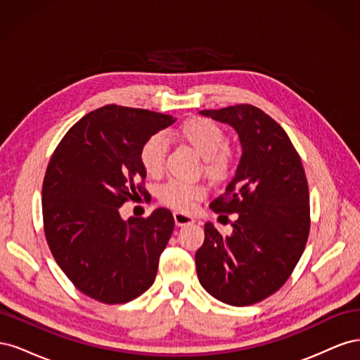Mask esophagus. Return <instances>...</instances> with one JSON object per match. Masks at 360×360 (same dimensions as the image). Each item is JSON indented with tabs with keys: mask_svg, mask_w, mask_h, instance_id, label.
Returning a JSON list of instances; mask_svg holds the SVG:
<instances>
[{
	"mask_svg": "<svg viewBox=\"0 0 360 360\" xmlns=\"http://www.w3.org/2000/svg\"><path fill=\"white\" fill-rule=\"evenodd\" d=\"M174 221H176L177 226H184V225H189L193 222V217L188 213H181V212H176L174 213Z\"/></svg>",
	"mask_w": 360,
	"mask_h": 360,
	"instance_id": "esophagus-1",
	"label": "esophagus"
}]
</instances>
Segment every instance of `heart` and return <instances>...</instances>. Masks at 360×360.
Listing matches in <instances>:
<instances>
[{"label":"heart","mask_w":360,"mask_h":360,"mask_svg":"<svg viewBox=\"0 0 360 360\" xmlns=\"http://www.w3.org/2000/svg\"><path fill=\"white\" fill-rule=\"evenodd\" d=\"M177 136L188 144L202 159V171L214 181L225 180L234 169L236 153L225 144L226 136L222 127L207 118H192L177 129ZM167 159L165 141L160 135H153L144 141L139 148V162L144 171L156 177L163 171ZM204 189L197 184L169 181L159 191V200L172 209L188 212L202 198Z\"/></svg>","instance_id":"b5f03b06"}]
</instances>
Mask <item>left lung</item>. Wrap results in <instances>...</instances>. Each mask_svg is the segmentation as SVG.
<instances>
[{
	"mask_svg": "<svg viewBox=\"0 0 360 360\" xmlns=\"http://www.w3.org/2000/svg\"><path fill=\"white\" fill-rule=\"evenodd\" d=\"M238 134L242 159L214 213H237L231 236L204 225L195 254L201 285L233 307L264 300L285 284L309 236V191L300 156L285 130L257 106L200 111Z\"/></svg>",
	"mask_w": 360,
	"mask_h": 360,
	"instance_id": "8db88e82",
	"label": "left lung"
}]
</instances>
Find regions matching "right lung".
Here are the masks:
<instances>
[{"label": "right lung", "mask_w": 360, "mask_h": 360, "mask_svg": "<svg viewBox=\"0 0 360 360\" xmlns=\"http://www.w3.org/2000/svg\"><path fill=\"white\" fill-rule=\"evenodd\" d=\"M174 122L106 105L75 123L53 151L41 188L43 226L57 264L85 296L126 303L155 282L174 217L160 207L123 221L118 209L139 193L148 197L139 148Z\"/></svg>", "instance_id": "right-lung-1"}]
</instances>
